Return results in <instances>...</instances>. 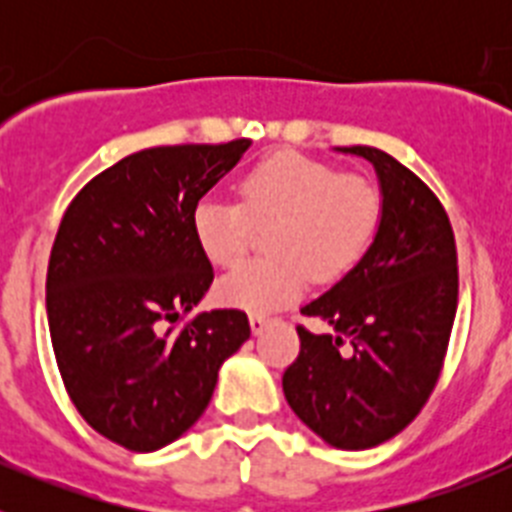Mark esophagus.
Instances as JSON below:
<instances>
[{
	"label": "esophagus",
	"mask_w": 512,
	"mask_h": 512,
	"mask_svg": "<svg viewBox=\"0 0 512 512\" xmlns=\"http://www.w3.org/2000/svg\"><path fill=\"white\" fill-rule=\"evenodd\" d=\"M248 323H251L253 336H261V333L266 330V325H269V318H266V315H251V318H248Z\"/></svg>",
	"instance_id": "esophagus-1"
}]
</instances>
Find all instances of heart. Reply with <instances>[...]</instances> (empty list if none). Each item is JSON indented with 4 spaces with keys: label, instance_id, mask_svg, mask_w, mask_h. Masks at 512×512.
<instances>
[{
    "label": "heart",
    "instance_id": "obj_1",
    "mask_svg": "<svg viewBox=\"0 0 512 512\" xmlns=\"http://www.w3.org/2000/svg\"><path fill=\"white\" fill-rule=\"evenodd\" d=\"M241 202L202 197L192 212L194 241L217 266H233L251 243L253 225L269 228L274 259L251 261L217 282L225 307L251 315L300 300L310 282L333 279L364 256L377 233L382 200L361 176L300 153L264 158L241 179Z\"/></svg>",
    "mask_w": 512,
    "mask_h": 512
}]
</instances>
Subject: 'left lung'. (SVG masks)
I'll use <instances>...</instances> for the list:
<instances>
[{
    "mask_svg": "<svg viewBox=\"0 0 512 512\" xmlns=\"http://www.w3.org/2000/svg\"><path fill=\"white\" fill-rule=\"evenodd\" d=\"M374 166L382 197L377 233L302 315L300 356L282 377L297 418L343 451L372 449L413 423L441 372L459 300L456 246L436 194L390 153L336 148Z\"/></svg>",
    "mask_w": 512,
    "mask_h": 512,
    "instance_id": "1",
    "label": "left lung"
}]
</instances>
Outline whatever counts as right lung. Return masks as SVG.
Segmentation results:
<instances>
[{
	"mask_svg": "<svg viewBox=\"0 0 512 512\" xmlns=\"http://www.w3.org/2000/svg\"><path fill=\"white\" fill-rule=\"evenodd\" d=\"M251 148L158 146L130 153L76 194L58 228L45 305L53 354L81 418L130 451H158L210 405L217 372L251 336L246 312H200L210 259L194 205Z\"/></svg>",
	"mask_w": 512,
	"mask_h": 512,
	"instance_id": "obj_1",
	"label": "right lung"
}]
</instances>
